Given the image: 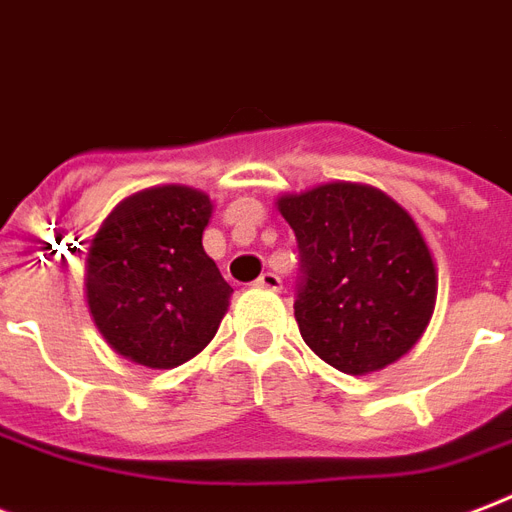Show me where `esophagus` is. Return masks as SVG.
Masks as SVG:
<instances>
[{
  "instance_id": "obj_1",
  "label": "esophagus",
  "mask_w": 512,
  "mask_h": 512,
  "mask_svg": "<svg viewBox=\"0 0 512 512\" xmlns=\"http://www.w3.org/2000/svg\"><path fill=\"white\" fill-rule=\"evenodd\" d=\"M255 284H257V287H263V290H271V292L282 290V279H279V276H276V273H271V271L260 273V279H257Z\"/></svg>"
}]
</instances>
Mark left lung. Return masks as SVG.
<instances>
[{"mask_svg": "<svg viewBox=\"0 0 512 512\" xmlns=\"http://www.w3.org/2000/svg\"><path fill=\"white\" fill-rule=\"evenodd\" d=\"M276 206L298 239L295 319L308 349L351 376L408 354L438 298V268L408 209L360 182L284 193Z\"/></svg>", "mask_w": 512, "mask_h": 512, "instance_id": "1", "label": "left lung"}]
</instances>
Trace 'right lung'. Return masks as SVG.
Here are the masks:
<instances>
[{"instance_id": "obj_1", "label": "right lung", "mask_w": 512, "mask_h": 512, "mask_svg": "<svg viewBox=\"0 0 512 512\" xmlns=\"http://www.w3.org/2000/svg\"><path fill=\"white\" fill-rule=\"evenodd\" d=\"M212 209L204 190L158 185L123 198L101 222L85 260V300L120 357L169 370L214 338L233 287L201 244Z\"/></svg>"}]
</instances>
